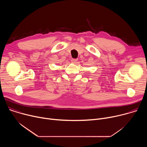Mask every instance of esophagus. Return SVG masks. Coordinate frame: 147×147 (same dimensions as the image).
I'll list each match as a JSON object with an SVG mask.
<instances>
[{
  "instance_id": "1",
  "label": "esophagus",
  "mask_w": 147,
  "mask_h": 147,
  "mask_svg": "<svg viewBox=\"0 0 147 147\" xmlns=\"http://www.w3.org/2000/svg\"><path fill=\"white\" fill-rule=\"evenodd\" d=\"M77 60H78V59H72L71 61V62H72V63H76L77 61Z\"/></svg>"
}]
</instances>
